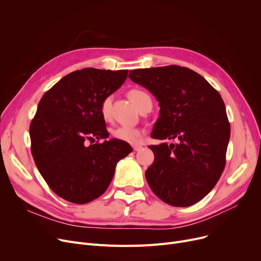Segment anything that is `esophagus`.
Masks as SVG:
<instances>
[{"instance_id": "34e87169", "label": "esophagus", "mask_w": 261, "mask_h": 261, "mask_svg": "<svg viewBox=\"0 0 261 261\" xmlns=\"http://www.w3.org/2000/svg\"><path fill=\"white\" fill-rule=\"evenodd\" d=\"M143 149V147L142 146H140V145H135V146H133V150L134 151H140V150H142Z\"/></svg>"}]
</instances>
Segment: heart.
I'll use <instances>...</instances> for the list:
<instances>
[{
    "instance_id": "1",
    "label": "heart",
    "mask_w": 261,
    "mask_h": 261,
    "mask_svg": "<svg viewBox=\"0 0 261 261\" xmlns=\"http://www.w3.org/2000/svg\"><path fill=\"white\" fill-rule=\"evenodd\" d=\"M128 97L131 102L138 108L139 110L146 105L147 102L151 101L150 96L143 90L132 89L128 92ZM112 96H107L100 105V113L105 120H109L111 118V107H112ZM144 134V130L138 127H127V126H118L112 130L113 138L125 142L128 144H138Z\"/></svg>"
}]
</instances>
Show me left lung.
I'll list each match as a JSON object with an SVG mask.
<instances>
[{
  "mask_svg": "<svg viewBox=\"0 0 261 261\" xmlns=\"http://www.w3.org/2000/svg\"><path fill=\"white\" fill-rule=\"evenodd\" d=\"M129 78L159 101L160 115L151 138L154 162L147 182L162 201L172 206L194 205L215 187L225 166L230 127L225 106L207 80L179 65L139 68Z\"/></svg>",
  "mask_w": 261,
  "mask_h": 261,
  "instance_id": "left-lung-1",
  "label": "left lung"
}]
</instances>
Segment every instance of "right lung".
<instances>
[{
    "mask_svg": "<svg viewBox=\"0 0 261 261\" xmlns=\"http://www.w3.org/2000/svg\"><path fill=\"white\" fill-rule=\"evenodd\" d=\"M128 70L84 68L60 79L41 98L30 135L37 168L55 194L76 204L100 197L117 163L132 152L128 143L108 140L102 100L118 90ZM104 140L87 145L89 139Z\"/></svg>",
    "mask_w": 261,
    "mask_h": 261,
    "instance_id": "obj_1",
    "label": "right lung"
}]
</instances>
